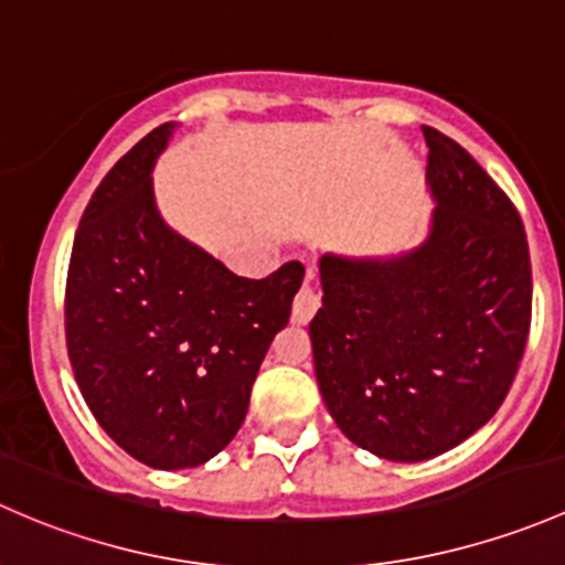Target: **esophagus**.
I'll return each mask as SVG.
<instances>
[{
  "mask_svg": "<svg viewBox=\"0 0 565 565\" xmlns=\"http://www.w3.org/2000/svg\"><path fill=\"white\" fill-rule=\"evenodd\" d=\"M312 271H307V280L301 285V290L296 294L294 299V321L296 323H310L312 316L318 312V307H321V294H318V288L312 285Z\"/></svg>",
  "mask_w": 565,
  "mask_h": 565,
  "instance_id": "34e87169",
  "label": "esophagus"
}]
</instances>
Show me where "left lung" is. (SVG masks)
<instances>
[{"label":"left lung","instance_id":"left-lung-1","mask_svg":"<svg viewBox=\"0 0 565 565\" xmlns=\"http://www.w3.org/2000/svg\"><path fill=\"white\" fill-rule=\"evenodd\" d=\"M422 130L427 236L394 258L323 253L310 321L326 411L392 462L433 459L484 427L531 329V253L514 203L457 141Z\"/></svg>","mask_w":565,"mask_h":565}]
</instances>
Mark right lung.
Instances as JSON below:
<instances>
[{
    "label": "right lung",
    "instance_id": "1",
    "mask_svg": "<svg viewBox=\"0 0 565 565\" xmlns=\"http://www.w3.org/2000/svg\"><path fill=\"white\" fill-rule=\"evenodd\" d=\"M177 121L106 173L73 242L65 329L75 381L100 427L138 462H209L239 433L290 301L299 260L242 277L162 220L152 171Z\"/></svg>",
    "mask_w": 565,
    "mask_h": 565
}]
</instances>
